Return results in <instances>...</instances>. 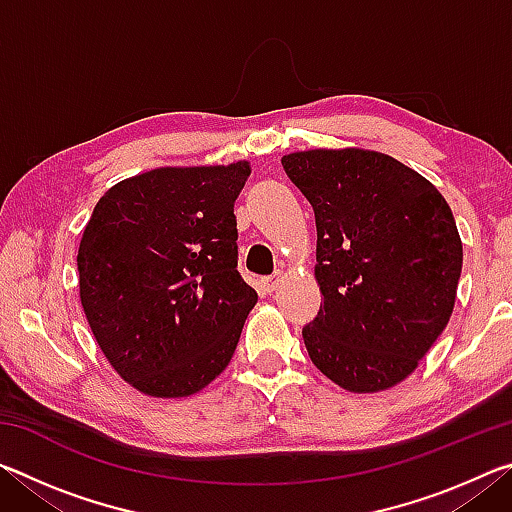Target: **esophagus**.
<instances>
[{
	"label": "esophagus",
	"mask_w": 512,
	"mask_h": 512,
	"mask_svg": "<svg viewBox=\"0 0 512 512\" xmlns=\"http://www.w3.org/2000/svg\"><path fill=\"white\" fill-rule=\"evenodd\" d=\"M280 284H282L280 275H271V277H264V280H262V287H264L266 293L277 291V289H280Z\"/></svg>",
	"instance_id": "esophagus-1"
}]
</instances>
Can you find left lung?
Here are the masks:
<instances>
[{"label":"left lung","mask_w":512,"mask_h":512,"mask_svg":"<svg viewBox=\"0 0 512 512\" xmlns=\"http://www.w3.org/2000/svg\"><path fill=\"white\" fill-rule=\"evenodd\" d=\"M282 167L316 214L314 366L350 393L388 391L452 318L463 241L445 196L391 155L309 149Z\"/></svg>","instance_id":"obj_1"}]
</instances>
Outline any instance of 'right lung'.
<instances>
[{"label": "right lung", "instance_id": "add662e5", "mask_svg": "<svg viewBox=\"0 0 512 512\" xmlns=\"http://www.w3.org/2000/svg\"><path fill=\"white\" fill-rule=\"evenodd\" d=\"M250 162L158 167L99 198L79 246V296L117 375L189 397L228 368L257 291L237 271L235 201Z\"/></svg>", "mask_w": 512, "mask_h": 512}]
</instances>
